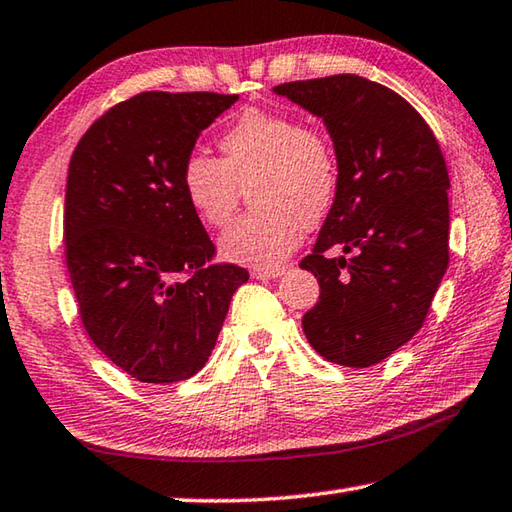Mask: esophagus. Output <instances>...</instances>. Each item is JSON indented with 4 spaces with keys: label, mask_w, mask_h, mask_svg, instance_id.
I'll return each instance as SVG.
<instances>
[{
    "label": "esophagus",
    "mask_w": 512,
    "mask_h": 512,
    "mask_svg": "<svg viewBox=\"0 0 512 512\" xmlns=\"http://www.w3.org/2000/svg\"><path fill=\"white\" fill-rule=\"evenodd\" d=\"M284 268H253V277H257V280H273V277L282 275Z\"/></svg>",
    "instance_id": "34e87169"
}]
</instances>
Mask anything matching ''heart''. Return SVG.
Masks as SVG:
<instances>
[{
  "instance_id": "obj_1",
  "label": "heart",
  "mask_w": 512,
  "mask_h": 512,
  "mask_svg": "<svg viewBox=\"0 0 512 512\" xmlns=\"http://www.w3.org/2000/svg\"><path fill=\"white\" fill-rule=\"evenodd\" d=\"M219 151L221 158L185 155L180 185L187 203L221 230L248 187L255 207L225 232L223 255L257 268L280 264L296 250L302 225H318L339 196L341 164L332 137L289 112L248 108L223 128Z\"/></svg>"
}]
</instances>
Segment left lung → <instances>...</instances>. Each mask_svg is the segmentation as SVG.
<instances>
[{
    "label": "left lung",
    "mask_w": 512,
    "mask_h": 512,
    "mask_svg": "<svg viewBox=\"0 0 512 512\" xmlns=\"http://www.w3.org/2000/svg\"><path fill=\"white\" fill-rule=\"evenodd\" d=\"M323 117L341 189L300 266L320 296L302 329L320 357L368 368L424 325L449 264L447 164L427 121L386 85L354 74L275 88ZM343 247L348 258H329Z\"/></svg>",
    "instance_id": "1"
}]
</instances>
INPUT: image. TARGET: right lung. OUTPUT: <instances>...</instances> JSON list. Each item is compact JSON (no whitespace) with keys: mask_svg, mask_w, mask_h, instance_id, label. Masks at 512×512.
Masks as SVG:
<instances>
[{"mask_svg":"<svg viewBox=\"0 0 512 512\" xmlns=\"http://www.w3.org/2000/svg\"><path fill=\"white\" fill-rule=\"evenodd\" d=\"M239 94L140 92L94 121L65 187V264L85 332L144 384L196 375L221 332L244 266L214 262L180 185L198 133Z\"/></svg>","mask_w":512,"mask_h":512,"instance_id":"1","label":"right lung"}]
</instances>
